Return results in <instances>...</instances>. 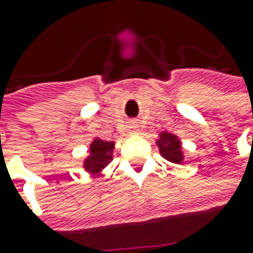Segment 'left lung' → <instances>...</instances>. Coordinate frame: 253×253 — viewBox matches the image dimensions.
<instances>
[{
	"label": "left lung",
	"instance_id": "obj_1",
	"mask_svg": "<svg viewBox=\"0 0 253 253\" xmlns=\"http://www.w3.org/2000/svg\"><path fill=\"white\" fill-rule=\"evenodd\" d=\"M156 145L162 157L169 160V163H183L185 153H183V148H182V141L178 135L169 131L160 132Z\"/></svg>",
	"mask_w": 253,
	"mask_h": 253
}]
</instances>
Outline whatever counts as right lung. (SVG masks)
Returning a JSON list of instances; mask_svg holds the SVG:
<instances>
[{
    "label": "right lung",
    "instance_id": "obj_1",
    "mask_svg": "<svg viewBox=\"0 0 253 253\" xmlns=\"http://www.w3.org/2000/svg\"><path fill=\"white\" fill-rule=\"evenodd\" d=\"M114 141H104L100 137H94V139L89 145V155L84 157V171L90 172L91 175L101 174L114 159Z\"/></svg>",
    "mask_w": 253,
    "mask_h": 253
}]
</instances>
